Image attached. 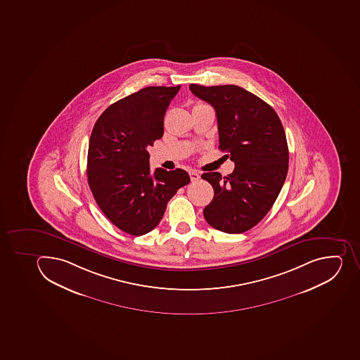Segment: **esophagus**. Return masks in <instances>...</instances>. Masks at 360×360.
I'll use <instances>...</instances> for the list:
<instances>
[{"label": "esophagus", "instance_id": "34e87169", "mask_svg": "<svg viewBox=\"0 0 360 360\" xmlns=\"http://www.w3.org/2000/svg\"><path fill=\"white\" fill-rule=\"evenodd\" d=\"M189 176H191V181H197L200 178V175L196 172V171H191L189 172Z\"/></svg>", "mask_w": 360, "mask_h": 360}]
</instances>
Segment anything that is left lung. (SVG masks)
Instances as JSON below:
<instances>
[{
	"label": "left lung",
	"mask_w": 360,
	"mask_h": 360,
	"mask_svg": "<svg viewBox=\"0 0 360 360\" xmlns=\"http://www.w3.org/2000/svg\"><path fill=\"white\" fill-rule=\"evenodd\" d=\"M189 88L216 110L219 149L235 163L224 178L218 172L202 174L214 191L204 218L224 233H244L267 214L285 184L289 163L285 129L271 105L242 87L191 84Z\"/></svg>",
	"instance_id": "1"
}]
</instances>
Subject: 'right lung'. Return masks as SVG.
I'll return each instance as SVG.
<instances>
[{"label":"right lung","instance_id":"1","mask_svg":"<svg viewBox=\"0 0 360 360\" xmlns=\"http://www.w3.org/2000/svg\"><path fill=\"white\" fill-rule=\"evenodd\" d=\"M176 87H146L111 104L91 131L87 178L97 205L127 234L141 236L163 218L179 188L191 182L186 171L150 172L148 147L163 136L164 116Z\"/></svg>","mask_w":360,"mask_h":360}]
</instances>
